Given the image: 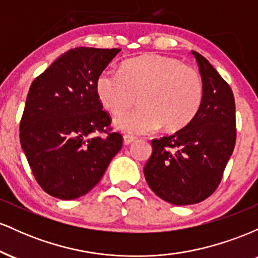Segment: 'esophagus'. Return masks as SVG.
Here are the masks:
<instances>
[{"label": "esophagus", "instance_id": "34e87169", "mask_svg": "<svg viewBox=\"0 0 258 258\" xmlns=\"http://www.w3.org/2000/svg\"><path fill=\"white\" fill-rule=\"evenodd\" d=\"M135 141H136V137H133V136H130V135L123 136V143H125L126 146H128V144H131L132 142Z\"/></svg>", "mask_w": 258, "mask_h": 258}]
</instances>
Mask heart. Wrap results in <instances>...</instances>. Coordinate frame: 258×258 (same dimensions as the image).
<instances>
[{
  "label": "heart",
  "instance_id": "obj_1",
  "mask_svg": "<svg viewBox=\"0 0 258 258\" xmlns=\"http://www.w3.org/2000/svg\"><path fill=\"white\" fill-rule=\"evenodd\" d=\"M102 105L119 115L138 97L140 105L120 115L115 126L130 135L158 130L177 131L188 125L204 99L200 73L178 58L148 53L125 61L120 74L103 72L96 82Z\"/></svg>",
  "mask_w": 258,
  "mask_h": 258
}]
</instances>
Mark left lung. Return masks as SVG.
I'll return each mask as SVG.
<instances>
[{
    "label": "left lung",
    "instance_id": "8db88e82",
    "mask_svg": "<svg viewBox=\"0 0 258 258\" xmlns=\"http://www.w3.org/2000/svg\"><path fill=\"white\" fill-rule=\"evenodd\" d=\"M193 54L204 84L199 111L179 131L153 139L144 166L150 189L173 205L198 204L214 194L236 141L232 88L205 57Z\"/></svg>",
    "mask_w": 258,
    "mask_h": 258
}]
</instances>
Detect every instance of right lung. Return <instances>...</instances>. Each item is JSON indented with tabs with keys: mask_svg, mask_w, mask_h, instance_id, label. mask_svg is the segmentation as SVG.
<instances>
[{
	"mask_svg": "<svg viewBox=\"0 0 258 258\" xmlns=\"http://www.w3.org/2000/svg\"><path fill=\"white\" fill-rule=\"evenodd\" d=\"M120 51L69 49L32 81L20 144L38 185L52 197L87 194L122 148V136L112 131L96 91L98 76Z\"/></svg>",
	"mask_w": 258,
	"mask_h": 258,
	"instance_id": "1",
	"label": "right lung"
}]
</instances>
